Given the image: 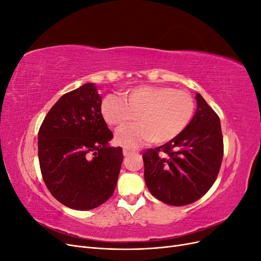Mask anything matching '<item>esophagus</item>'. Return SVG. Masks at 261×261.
<instances>
[{"label":"esophagus","instance_id":"esophagus-1","mask_svg":"<svg viewBox=\"0 0 261 261\" xmlns=\"http://www.w3.org/2000/svg\"><path fill=\"white\" fill-rule=\"evenodd\" d=\"M138 152V150H129V149H123V154L125 155V156H127V155H129V154H132V153H137Z\"/></svg>","mask_w":261,"mask_h":261}]
</instances>
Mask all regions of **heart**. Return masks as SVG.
<instances>
[{
    "label": "heart",
    "instance_id": "heart-1",
    "mask_svg": "<svg viewBox=\"0 0 261 261\" xmlns=\"http://www.w3.org/2000/svg\"><path fill=\"white\" fill-rule=\"evenodd\" d=\"M122 97L108 94L101 113L108 125L121 130L136 120L138 124L117 134L116 143L136 147L154 140L164 144L176 138L191 122L195 101L191 93L167 86H138L125 90Z\"/></svg>",
    "mask_w": 261,
    "mask_h": 261
}]
</instances>
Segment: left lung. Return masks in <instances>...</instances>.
<instances>
[{"label": "left lung", "mask_w": 261, "mask_h": 261, "mask_svg": "<svg viewBox=\"0 0 261 261\" xmlns=\"http://www.w3.org/2000/svg\"><path fill=\"white\" fill-rule=\"evenodd\" d=\"M196 100V113L187 127L176 138L143 154L149 192L170 206L200 199L215 183L222 162L220 118L199 93Z\"/></svg>", "instance_id": "left-lung-1"}]
</instances>
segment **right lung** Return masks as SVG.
Here are the masks:
<instances>
[{
	"mask_svg": "<svg viewBox=\"0 0 261 261\" xmlns=\"http://www.w3.org/2000/svg\"><path fill=\"white\" fill-rule=\"evenodd\" d=\"M101 103L96 85L87 83L63 94L38 134L44 183L55 199L75 210L106 202L120 174L122 148L109 147L113 134L102 116Z\"/></svg>",
	"mask_w": 261,
	"mask_h": 261,
	"instance_id": "add662e5",
	"label": "right lung"
}]
</instances>
